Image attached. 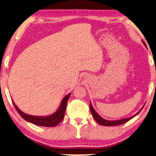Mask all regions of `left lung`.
<instances>
[{
  "mask_svg": "<svg viewBox=\"0 0 156 156\" xmlns=\"http://www.w3.org/2000/svg\"><path fill=\"white\" fill-rule=\"evenodd\" d=\"M143 44L145 45V46L147 48V45L143 41ZM145 106V105H144ZM143 106V107H144ZM143 107L141 108V109H140L139 112L137 113H136L134 115L130 117H128V118H125V119H118V120H113V121H110V120H107V119H105L102 118V117H101L98 114V113L96 112V111L94 109V108L92 107V104H91V102L90 103V111H91V113H92V115L94 117V118L96 120V122H98L100 125H102V126H119V125H122V124H124L125 123H126L127 122H128L129 120H130L131 119H133V117H134L136 115H137L138 114H139L140 111L143 109Z\"/></svg>",
  "mask_w": 156,
  "mask_h": 156,
  "instance_id": "obj_1",
  "label": "left lung"
}]
</instances>
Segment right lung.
I'll return each mask as SVG.
<instances>
[{
	"label": "right lung",
	"instance_id": "right-lung-1",
	"mask_svg": "<svg viewBox=\"0 0 156 156\" xmlns=\"http://www.w3.org/2000/svg\"><path fill=\"white\" fill-rule=\"evenodd\" d=\"M70 96V93L67 94L62 101L58 109L55 111V113L50 115L49 116H34L26 114L20 108L17 107L15 102L13 101V104L14 105L15 108L17 110V112L20 115L23 119H24L26 121H27L32 124H35L37 126H45V127H54V126H57L58 124L62 121L64 118V113H65L66 105L68 100Z\"/></svg>",
	"mask_w": 156,
	"mask_h": 156
}]
</instances>
